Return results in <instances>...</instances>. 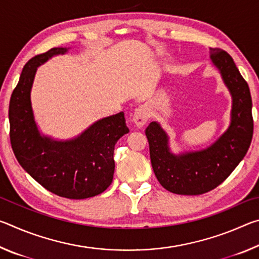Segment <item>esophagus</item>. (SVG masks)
Returning <instances> with one entry per match:
<instances>
[{"instance_id": "esophagus-1", "label": "esophagus", "mask_w": 259, "mask_h": 259, "mask_svg": "<svg viewBox=\"0 0 259 259\" xmlns=\"http://www.w3.org/2000/svg\"><path fill=\"white\" fill-rule=\"evenodd\" d=\"M150 117V114H148L147 107L146 106H139L137 109H136L133 116V121L136 124L137 128H143L144 125Z\"/></svg>"}]
</instances>
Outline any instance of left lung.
<instances>
[{"label":"left lung","instance_id":"obj_1","mask_svg":"<svg viewBox=\"0 0 259 259\" xmlns=\"http://www.w3.org/2000/svg\"><path fill=\"white\" fill-rule=\"evenodd\" d=\"M210 58L233 98L231 125L226 133L203 151L177 156L170 153L168 136L159 123L151 122L145 130L157 181L175 194L200 195L216 188L238 166L251 144L252 100L248 83L226 51L210 48Z\"/></svg>","mask_w":259,"mask_h":259}]
</instances>
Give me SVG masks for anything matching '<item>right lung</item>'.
Here are the masks:
<instances>
[{"mask_svg":"<svg viewBox=\"0 0 259 259\" xmlns=\"http://www.w3.org/2000/svg\"><path fill=\"white\" fill-rule=\"evenodd\" d=\"M67 50L52 48L24 66L9 104L10 142L19 164L46 190L61 198L81 200L98 195L111 185L115 168L114 147L129 129L121 112L97 121L67 142L40 135L30 105L35 73L52 56Z\"/></svg>","mask_w":259,"mask_h":259,"instance_id":"1","label":"right lung"}]
</instances>
